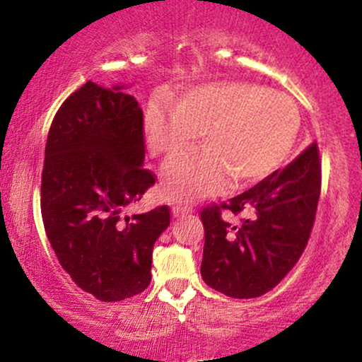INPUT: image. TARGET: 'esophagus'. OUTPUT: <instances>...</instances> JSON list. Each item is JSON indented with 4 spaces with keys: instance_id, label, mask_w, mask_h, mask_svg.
Masks as SVG:
<instances>
[{
    "instance_id": "34e87169",
    "label": "esophagus",
    "mask_w": 362,
    "mask_h": 362,
    "mask_svg": "<svg viewBox=\"0 0 362 362\" xmlns=\"http://www.w3.org/2000/svg\"><path fill=\"white\" fill-rule=\"evenodd\" d=\"M189 213H192V207H189V206H173L172 207L173 218H180V216H185Z\"/></svg>"
}]
</instances>
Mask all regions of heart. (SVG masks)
Here are the masks:
<instances>
[{
    "label": "heart",
    "mask_w": 362,
    "mask_h": 362,
    "mask_svg": "<svg viewBox=\"0 0 362 362\" xmlns=\"http://www.w3.org/2000/svg\"><path fill=\"white\" fill-rule=\"evenodd\" d=\"M300 110L284 93L242 81L209 83L177 102H153L144 134L155 155L173 158L204 132L206 148L168 161L163 192L194 202L226 189L255 184L284 163L300 132Z\"/></svg>",
    "instance_id": "b5f03b06"
}]
</instances>
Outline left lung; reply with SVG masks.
<instances>
[{
    "mask_svg": "<svg viewBox=\"0 0 362 362\" xmlns=\"http://www.w3.org/2000/svg\"><path fill=\"white\" fill-rule=\"evenodd\" d=\"M322 189V163L311 143L286 168L259 182L230 202L202 209L207 286L231 298H257L284 279L305 252ZM224 209L251 214L240 225L224 222Z\"/></svg>",
    "mask_w": 362,
    "mask_h": 362,
    "instance_id": "left-lung-1",
    "label": "left lung"
}]
</instances>
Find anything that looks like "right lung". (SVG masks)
Wrapping results in <instances>:
<instances>
[{"label": "right lung", "instance_id": "1", "mask_svg": "<svg viewBox=\"0 0 362 362\" xmlns=\"http://www.w3.org/2000/svg\"><path fill=\"white\" fill-rule=\"evenodd\" d=\"M124 86L86 81L54 115L45 144L40 209L51 247L78 288L100 301L143 293L168 206L122 218L155 184L143 167V110Z\"/></svg>", "mask_w": 362, "mask_h": 362}]
</instances>
